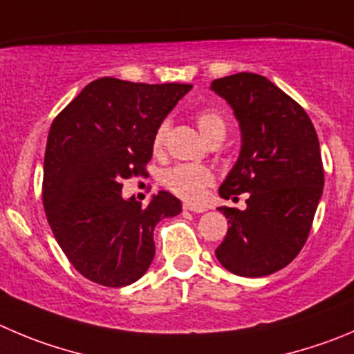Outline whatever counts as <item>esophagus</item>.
<instances>
[{
    "mask_svg": "<svg viewBox=\"0 0 354 354\" xmlns=\"http://www.w3.org/2000/svg\"><path fill=\"white\" fill-rule=\"evenodd\" d=\"M184 210H189V212H198V214H201V212H205L207 208L205 207H200V205H193V203H184Z\"/></svg>",
    "mask_w": 354,
    "mask_h": 354,
    "instance_id": "34e87169",
    "label": "esophagus"
}]
</instances>
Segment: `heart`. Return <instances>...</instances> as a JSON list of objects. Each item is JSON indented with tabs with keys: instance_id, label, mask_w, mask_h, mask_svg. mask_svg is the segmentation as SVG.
Returning <instances> with one entry per match:
<instances>
[{
	"instance_id": "heart-1",
	"label": "heart",
	"mask_w": 354,
	"mask_h": 354,
	"mask_svg": "<svg viewBox=\"0 0 354 354\" xmlns=\"http://www.w3.org/2000/svg\"><path fill=\"white\" fill-rule=\"evenodd\" d=\"M196 123L207 142L224 139L225 132H227V123H225L224 116L218 111H201L196 116ZM168 127H170V123L163 121L154 132L153 149L156 153L163 147ZM161 179H163L165 186L177 196L184 198V200H200L205 191H207V187L214 184V171L207 167H201V165H175V167L168 168L165 171Z\"/></svg>"
}]
</instances>
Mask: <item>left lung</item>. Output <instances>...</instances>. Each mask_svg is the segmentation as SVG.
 Returning <instances> with one entry per match:
<instances>
[{
    "instance_id": "8db88e82",
    "label": "left lung",
    "mask_w": 354,
    "mask_h": 354,
    "mask_svg": "<svg viewBox=\"0 0 354 354\" xmlns=\"http://www.w3.org/2000/svg\"><path fill=\"white\" fill-rule=\"evenodd\" d=\"M210 88L241 132L240 156L218 194L248 193L245 210L217 208L231 225L215 255L233 274H272L297 257L311 231L323 193L318 136L306 111L261 74H231Z\"/></svg>"
}]
</instances>
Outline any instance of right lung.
Returning a JSON list of instances; mask_svg holds the SVG:
<instances>
[{"instance_id": "obj_1", "label": "right lung", "mask_w": 354, "mask_h": 354, "mask_svg": "<svg viewBox=\"0 0 354 354\" xmlns=\"http://www.w3.org/2000/svg\"><path fill=\"white\" fill-rule=\"evenodd\" d=\"M191 88L99 78L53 120L43 205L57 243L88 280L113 288L139 280L154 259V225L183 210L168 191L147 207L123 198L121 180L146 175L154 132Z\"/></svg>"}]
</instances>
